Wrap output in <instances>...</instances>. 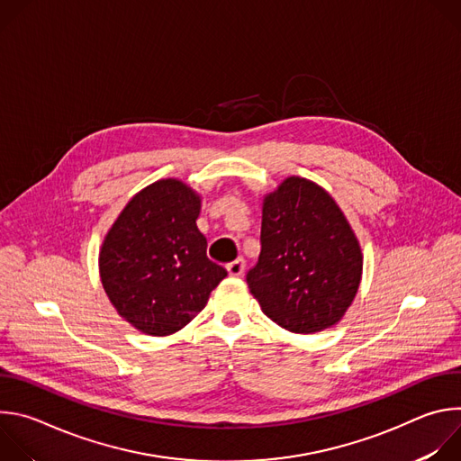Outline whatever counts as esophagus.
<instances>
[{
    "label": "esophagus",
    "mask_w": 461,
    "mask_h": 461,
    "mask_svg": "<svg viewBox=\"0 0 461 461\" xmlns=\"http://www.w3.org/2000/svg\"><path fill=\"white\" fill-rule=\"evenodd\" d=\"M244 268H246V262H244V258H237V260L230 262V265L226 267V270H228V274H230L231 277H239V276H242Z\"/></svg>",
    "instance_id": "1"
}]
</instances>
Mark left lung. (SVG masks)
<instances>
[{
    "label": "left lung",
    "mask_w": 461,
    "mask_h": 461,
    "mask_svg": "<svg viewBox=\"0 0 461 461\" xmlns=\"http://www.w3.org/2000/svg\"><path fill=\"white\" fill-rule=\"evenodd\" d=\"M361 274L359 240L321 185L288 176L265 196L260 255L246 281L274 322L295 334L334 326L352 304Z\"/></svg>",
    "instance_id": "obj_1"
}]
</instances>
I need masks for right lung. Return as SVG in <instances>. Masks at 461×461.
<instances>
[{"label": "right lung", "mask_w": 461, "mask_h": 461, "mask_svg": "<svg viewBox=\"0 0 461 461\" xmlns=\"http://www.w3.org/2000/svg\"><path fill=\"white\" fill-rule=\"evenodd\" d=\"M201 196L176 178L139 191L107 231L100 279L116 312L148 336H169L199 313L228 272L196 228Z\"/></svg>", "instance_id": "right-lung-1"}]
</instances>
